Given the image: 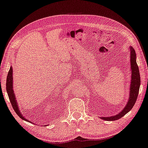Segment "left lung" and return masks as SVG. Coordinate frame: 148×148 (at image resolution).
I'll return each instance as SVG.
<instances>
[{
    "label": "left lung",
    "mask_w": 148,
    "mask_h": 148,
    "mask_svg": "<svg viewBox=\"0 0 148 148\" xmlns=\"http://www.w3.org/2000/svg\"><path fill=\"white\" fill-rule=\"evenodd\" d=\"M130 64H131V71H132V76H131V84L130 87V95L129 100L127 102V104L124 107L123 110H122L117 115L115 116H108V117H101L100 119H104L105 121H116L122 118L124 115L132 110L134 106L136 100L137 99L138 95L139 88L140 85V77L139 73V69L136 61V53L135 49L133 47H130Z\"/></svg>",
    "instance_id": "left-lung-1"
}]
</instances>
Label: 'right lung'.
Returning <instances> with one entry per match:
<instances>
[{
	"label": "right lung",
	"instance_id": "1",
	"mask_svg": "<svg viewBox=\"0 0 148 148\" xmlns=\"http://www.w3.org/2000/svg\"><path fill=\"white\" fill-rule=\"evenodd\" d=\"M6 91L8 95V97H9V99L10 100V102L12 103V107L13 110H15L16 113L17 114V115L19 116V117L22 119L24 121H26L27 122H29V121L24 118L21 113L19 111L18 106L17 104V102H16V100L15 99V93H14V91L13 90V69L12 67H10V69L8 72V76H7V79H6Z\"/></svg>",
	"mask_w": 148,
	"mask_h": 148
}]
</instances>
